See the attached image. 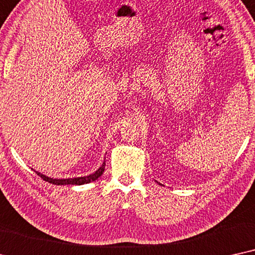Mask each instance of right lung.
<instances>
[{"mask_svg": "<svg viewBox=\"0 0 255 255\" xmlns=\"http://www.w3.org/2000/svg\"><path fill=\"white\" fill-rule=\"evenodd\" d=\"M105 164L106 163H103L101 164V167L98 169L96 172H93V174L88 175V176H84V177H74V178H64V179H58V178H51V177H47V176L40 174V172L33 170L36 172L37 175L39 176L40 178H43L45 182H49L51 184H54V185H69V184H72V185H83V184H87V183H91L93 181H96L100 177L101 175L104 174L105 171Z\"/></svg>", "mask_w": 255, "mask_h": 255, "instance_id": "add662e5", "label": "right lung"}]
</instances>
